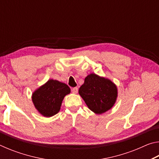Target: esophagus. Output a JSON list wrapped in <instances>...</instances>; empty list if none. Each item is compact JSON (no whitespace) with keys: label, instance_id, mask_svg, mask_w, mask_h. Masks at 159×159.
I'll return each mask as SVG.
<instances>
[{"label":"esophagus","instance_id":"34e87169","mask_svg":"<svg viewBox=\"0 0 159 159\" xmlns=\"http://www.w3.org/2000/svg\"><path fill=\"white\" fill-rule=\"evenodd\" d=\"M71 91H72V93H74V94H76L77 93H78V88H72V90H71Z\"/></svg>","mask_w":159,"mask_h":159}]
</instances>
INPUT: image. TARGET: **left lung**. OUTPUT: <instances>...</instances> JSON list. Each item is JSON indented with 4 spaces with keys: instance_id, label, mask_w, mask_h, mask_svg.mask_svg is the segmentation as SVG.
I'll list each match as a JSON object with an SVG mask.
<instances>
[{
    "instance_id": "8db88e82",
    "label": "left lung",
    "mask_w": 159,
    "mask_h": 159,
    "mask_svg": "<svg viewBox=\"0 0 159 159\" xmlns=\"http://www.w3.org/2000/svg\"><path fill=\"white\" fill-rule=\"evenodd\" d=\"M79 93L88 108L97 114H103L111 109L118 96L116 85L109 79L95 74L85 77Z\"/></svg>"
}]
</instances>
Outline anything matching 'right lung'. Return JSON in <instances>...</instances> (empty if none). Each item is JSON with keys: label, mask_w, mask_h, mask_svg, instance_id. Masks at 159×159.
Segmentation results:
<instances>
[{"label": "right lung", "mask_w": 159, "mask_h": 159, "mask_svg": "<svg viewBox=\"0 0 159 159\" xmlns=\"http://www.w3.org/2000/svg\"><path fill=\"white\" fill-rule=\"evenodd\" d=\"M71 89L66 84L50 79L32 94V101L40 114L51 117L60 111L64 98Z\"/></svg>", "instance_id": "1"}]
</instances>
